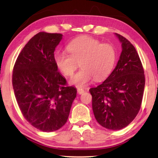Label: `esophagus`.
Listing matches in <instances>:
<instances>
[{
  "label": "esophagus",
  "instance_id": "34e87169",
  "mask_svg": "<svg viewBox=\"0 0 158 158\" xmlns=\"http://www.w3.org/2000/svg\"><path fill=\"white\" fill-rule=\"evenodd\" d=\"M84 91H85V90L83 89H81V88H78V89H77V93H78V94H79V95H81V94H82V93H84Z\"/></svg>",
  "mask_w": 158,
  "mask_h": 158
}]
</instances>
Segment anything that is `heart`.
<instances>
[{
	"instance_id": "obj_1",
	"label": "heart",
	"mask_w": 158,
	"mask_h": 158,
	"mask_svg": "<svg viewBox=\"0 0 158 158\" xmlns=\"http://www.w3.org/2000/svg\"><path fill=\"white\" fill-rule=\"evenodd\" d=\"M68 52L54 53L58 69L70 77L79 67L81 69L70 79L72 84L85 86L95 79L101 81L111 73L116 60V50L110 44L104 43L91 37H82L72 41L67 47Z\"/></svg>"
}]
</instances>
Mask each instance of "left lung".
Returning <instances> with one entry per match:
<instances>
[{
    "label": "left lung",
    "mask_w": 158,
    "mask_h": 158,
    "mask_svg": "<svg viewBox=\"0 0 158 158\" xmlns=\"http://www.w3.org/2000/svg\"><path fill=\"white\" fill-rule=\"evenodd\" d=\"M122 52L116 67L105 81L90 89L93 111L98 123L118 130L127 126L140 110L145 75L135 47L121 35Z\"/></svg>",
    "instance_id": "8db88e82"
}]
</instances>
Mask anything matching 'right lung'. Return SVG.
Segmentation results:
<instances>
[{"mask_svg": "<svg viewBox=\"0 0 158 158\" xmlns=\"http://www.w3.org/2000/svg\"><path fill=\"white\" fill-rule=\"evenodd\" d=\"M62 37L36 34L21 50L13 68L19 107L26 121L42 132H53L66 123L77 96V89L67 85L54 62V51Z\"/></svg>", "mask_w": 158, "mask_h": 158, "instance_id": "add662e5", "label": "right lung"}]
</instances>
